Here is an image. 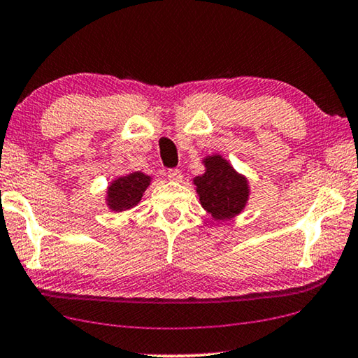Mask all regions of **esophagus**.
<instances>
[{
    "mask_svg": "<svg viewBox=\"0 0 358 358\" xmlns=\"http://www.w3.org/2000/svg\"><path fill=\"white\" fill-rule=\"evenodd\" d=\"M168 179L171 180H180L182 179V173H180V169H168Z\"/></svg>",
    "mask_w": 358,
    "mask_h": 358,
    "instance_id": "obj_1",
    "label": "esophagus"
}]
</instances>
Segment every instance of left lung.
<instances>
[{"mask_svg":"<svg viewBox=\"0 0 358 358\" xmlns=\"http://www.w3.org/2000/svg\"><path fill=\"white\" fill-rule=\"evenodd\" d=\"M205 166L206 173L195 178L201 206L221 221L238 214L248 198L246 179L236 174L219 155L206 158Z\"/></svg>","mask_w":358,"mask_h":358,"instance_id":"1","label":"left lung"}]
</instances>
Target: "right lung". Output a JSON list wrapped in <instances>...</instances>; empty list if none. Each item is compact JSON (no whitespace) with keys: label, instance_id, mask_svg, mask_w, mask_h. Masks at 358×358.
<instances>
[{"label":"right lung","instance_id":"1","mask_svg":"<svg viewBox=\"0 0 358 358\" xmlns=\"http://www.w3.org/2000/svg\"><path fill=\"white\" fill-rule=\"evenodd\" d=\"M150 178L139 171L120 178L108 187V205L113 211H124L139 203Z\"/></svg>","mask_w":358,"mask_h":358}]
</instances>
